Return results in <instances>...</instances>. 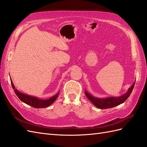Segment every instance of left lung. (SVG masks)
<instances>
[{
	"mask_svg": "<svg viewBox=\"0 0 147 147\" xmlns=\"http://www.w3.org/2000/svg\"><path fill=\"white\" fill-rule=\"evenodd\" d=\"M135 82V81L134 82V83L131 86V87L128 89V91L125 94L117 97H110L104 99L97 98V97L92 96L88 92H86V91H85V94L87 96L88 98L91 101V102L97 108L101 109H104L107 108H112L113 107L118 106V105H120V104H122L123 102H124V101H125L128 99V97L130 96V94L134 88Z\"/></svg>",
	"mask_w": 147,
	"mask_h": 147,
	"instance_id": "obj_1",
	"label": "left lung"
}]
</instances>
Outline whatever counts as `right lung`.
Returning a JSON list of instances; mask_svg holds the SVG:
<instances>
[{"instance_id": "obj_1", "label": "right lung", "mask_w": 147, "mask_h": 147, "mask_svg": "<svg viewBox=\"0 0 147 147\" xmlns=\"http://www.w3.org/2000/svg\"><path fill=\"white\" fill-rule=\"evenodd\" d=\"M10 81H11V84H12V88L14 89V92L16 94V95L18 96V98H19L22 102L24 103L27 104L29 106H31L35 108H44L50 106L51 104L55 102V100L57 98L59 92L56 94L55 96H53L51 98L48 99H41L38 98L36 97H33L31 96H28L27 94H25L24 93H22L20 91H18L17 89H16L15 86L13 84L12 81L10 78Z\"/></svg>"}]
</instances>
